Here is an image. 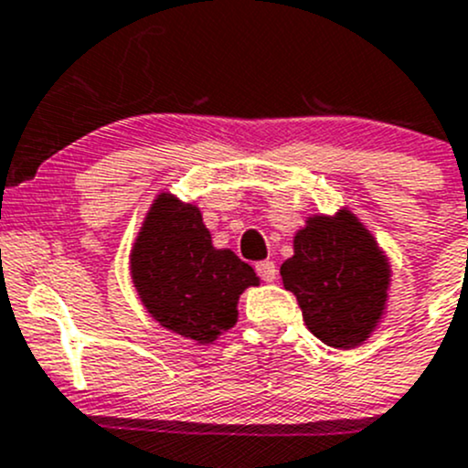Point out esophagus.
<instances>
[{
    "mask_svg": "<svg viewBox=\"0 0 468 468\" xmlns=\"http://www.w3.org/2000/svg\"><path fill=\"white\" fill-rule=\"evenodd\" d=\"M254 270H257V274L263 279V282H274V279H277V266H274V261H270V259H266V261H259L257 266H254Z\"/></svg>",
    "mask_w": 468,
    "mask_h": 468,
    "instance_id": "esophagus-1",
    "label": "esophagus"
}]
</instances>
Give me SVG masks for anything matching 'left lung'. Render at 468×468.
<instances>
[{"instance_id": "obj_1", "label": "left lung", "mask_w": 468, "mask_h": 468, "mask_svg": "<svg viewBox=\"0 0 468 468\" xmlns=\"http://www.w3.org/2000/svg\"><path fill=\"white\" fill-rule=\"evenodd\" d=\"M292 250L279 272L308 331L335 349L363 345L383 317L392 277L369 229L346 209L311 216Z\"/></svg>"}]
</instances>
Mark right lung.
<instances>
[{"instance_id":"add662e5","label":"right lung","mask_w":468,"mask_h":468,"mask_svg":"<svg viewBox=\"0 0 468 468\" xmlns=\"http://www.w3.org/2000/svg\"><path fill=\"white\" fill-rule=\"evenodd\" d=\"M137 295L164 329L209 345L239 317V297L259 277L232 250L211 243L196 205L173 194L153 200L130 250Z\"/></svg>"}]
</instances>
